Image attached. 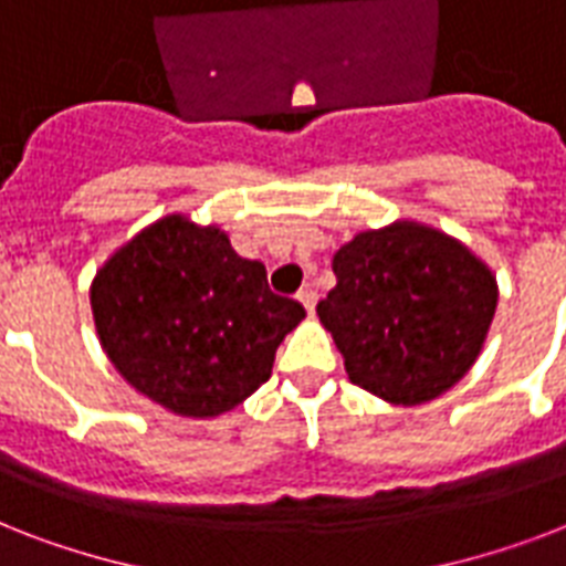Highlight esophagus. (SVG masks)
<instances>
[{
    "instance_id": "1",
    "label": "esophagus",
    "mask_w": 566,
    "mask_h": 566,
    "mask_svg": "<svg viewBox=\"0 0 566 566\" xmlns=\"http://www.w3.org/2000/svg\"><path fill=\"white\" fill-rule=\"evenodd\" d=\"M296 300L305 305V311H308V314H314V308H317V291L305 287V291H300V296H296Z\"/></svg>"
}]
</instances>
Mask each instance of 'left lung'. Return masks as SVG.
Wrapping results in <instances>:
<instances>
[{
	"instance_id": "8db88e82",
	"label": "left lung",
	"mask_w": 566,
	"mask_h": 566,
	"mask_svg": "<svg viewBox=\"0 0 566 566\" xmlns=\"http://www.w3.org/2000/svg\"><path fill=\"white\" fill-rule=\"evenodd\" d=\"M337 284L317 305L349 381L420 405L464 378L496 311V279L443 231L399 220L335 252Z\"/></svg>"
}]
</instances>
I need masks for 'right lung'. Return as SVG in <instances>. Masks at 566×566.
<instances>
[{
    "instance_id": "right-lung-1",
    "label": "right lung",
    "mask_w": 566,
    "mask_h": 566,
    "mask_svg": "<svg viewBox=\"0 0 566 566\" xmlns=\"http://www.w3.org/2000/svg\"><path fill=\"white\" fill-rule=\"evenodd\" d=\"M102 349L128 385L181 417H217L273 373L305 317L226 231L170 213L119 247L91 287Z\"/></svg>"
}]
</instances>
